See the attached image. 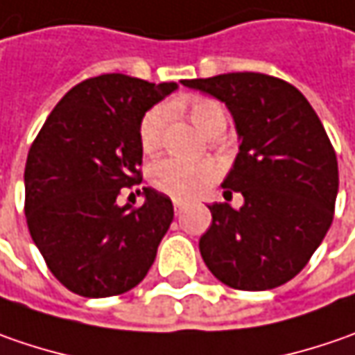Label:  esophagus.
<instances>
[{"mask_svg": "<svg viewBox=\"0 0 355 355\" xmlns=\"http://www.w3.org/2000/svg\"><path fill=\"white\" fill-rule=\"evenodd\" d=\"M184 209H185V201H182V199H173V211H175V215H180Z\"/></svg>", "mask_w": 355, "mask_h": 355, "instance_id": "34e87169", "label": "esophagus"}]
</instances>
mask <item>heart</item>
Instances as JSON below:
<instances>
[{
	"label": "heart",
	"mask_w": 355,
	"mask_h": 355,
	"mask_svg": "<svg viewBox=\"0 0 355 355\" xmlns=\"http://www.w3.org/2000/svg\"><path fill=\"white\" fill-rule=\"evenodd\" d=\"M189 116L205 134H209L219 124H225L223 106L209 98L193 101L189 106ZM168 118H170L168 104H154L144 112L138 126V140L146 154H154L164 146ZM219 175H221V168L213 159L162 157L156 159L148 170V180L157 191L180 199L196 198L203 189L215 184Z\"/></svg>",
	"instance_id": "heart-1"
}]
</instances>
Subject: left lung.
<instances>
[{
    "instance_id": "obj_1",
    "label": "left lung",
    "mask_w": 355,
    "mask_h": 355,
    "mask_svg": "<svg viewBox=\"0 0 355 355\" xmlns=\"http://www.w3.org/2000/svg\"><path fill=\"white\" fill-rule=\"evenodd\" d=\"M227 104L241 138L235 166L213 203L199 251L215 279L237 291H268L294 279L334 219L338 159L320 118L291 83L263 73L182 80Z\"/></svg>"
}]
</instances>
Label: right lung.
<instances>
[{"instance_id": "1", "label": "right lung", "mask_w": 355, "mask_h": 355, "mask_svg": "<svg viewBox=\"0 0 355 355\" xmlns=\"http://www.w3.org/2000/svg\"><path fill=\"white\" fill-rule=\"evenodd\" d=\"M175 89L120 73L87 78L62 96L31 144L27 227L49 270L71 293H128L154 263L173 221L171 199L152 187H144L142 205L120 207L116 198L142 182L144 112Z\"/></svg>"}]
</instances>
